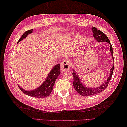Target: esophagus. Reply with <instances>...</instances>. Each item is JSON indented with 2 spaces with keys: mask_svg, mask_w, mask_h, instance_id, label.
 Here are the masks:
<instances>
[{
  "mask_svg": "<svg viewBox=\"0 0 127 127\" xmlns=\"http://www.w3.org/2000/svg\"><path fill=\"white\" fill-rule=\"evenodd\" d=\"M60 67L61 69L63 71L68 70V69H69L70 67V64L67 60H64L61 63Z\"/></svg>",
  "mask_w": 127,
  "mask_h": 127,
  "instance_id": "obj_1",
  "label": "esophagus"
}]
</instances>
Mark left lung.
I'll return each instance as SVG.
<instances>
[{
    "label": "left lung",
    "mask_w": 127,
    "mask_h": 127,
    "mask_svg": "<svg viewBox=\"0 0 127 127\" xmlns=\"http://www.w3.org/2000/svg\"><path fill=\"white\" fill-rule=\"evenodd\" d=\"M92 32L93 33V36L94 39L98 42H106L109 43L110 45V51L112 54V58L113 60H114L113 58V49H112V46L111 45L110 42L108 37L105 35V34L101 31L100 30H97L95 27H92ZM114 69V65H113V67L111 68L110 70V75L109 77V78L107 79V80L105 83H104L102 85L99 86L96 88H91V87H88L85 86V85H83V84L82 83L80 79L78 77V76L77 74H76L75 72V70L72 69L74 72L72 73L73 76H74V82H73V85L75 88V90L77 91V93L82 96H91V95H94L97 94L101 93V92L104 90L105 88L107 87V85L110 81V80L112 78V76L113 74V71Z\"/></svg>",
    "instance_id": "8db88e82"
}]
</instances>
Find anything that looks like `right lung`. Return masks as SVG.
Returning a JSON list of instances; mask_svg holds the SVG:
<instances>
[{"mask_svg": "<svg viewBox=\"0 0 127 127\" xmlns=\"http://www.w3.org/2000/svg\"><path fill=\"white\" fill-rule=\"evenodd\" d=\"M32 32L33 29L24 32L20 40L17 42V43L25 39L29 34L32 33ZM60 74V64H58L55 66L54 67H53L52 69L50 72L47 78L45 80V81L42 83L40 87L36 88V89L28 91L23 89L20 86L18 85V86L23 92V93L30 96L34 97L36 98L46 97L51 94L52 91L53 90V85H54L56 80Z\"/></svg>", "mask_w": 127, "mask_h": 127, "instance_id": "add662e5", "label": "right lung"}]
</instances>
